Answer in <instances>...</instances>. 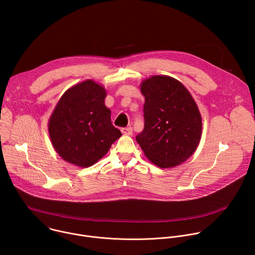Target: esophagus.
<instances>
[{
  "mask_svg": "<svg viewBox=\"0 0 255 255\" xmlns=\"http://www.w3.org/2000/svg\"><path fill=\"white\" fill-rule=\"evenodd\" d=\"M122 133L124 134V135H132V133H133V129H132V127H127V128H122Z\"/></svg>",
  "mask_w": 255,
  "mask_h": 255,
  "instance_id": "esophagus-1",
  "label": "esophagus"
}]
</instances>
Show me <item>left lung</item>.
<instances>
[{
	"label": "left lung",
	"mask_w": 255,
	"mask_h": 255,
	"mask_svg": "<svg viewBox=\"0 0 255 255\" xmlns=\"http://www.w3.org/2000/svg\"><path fill=\"white\" fill-rule=\"evenodd\" d=\"M145 98L144 129L136 136L141 149L161 168L185 162L202 137V116L188 89L168 76H151L140 84Z\"/></svg>",
	"instance_id": "left-lung-1"
}]
</instances>
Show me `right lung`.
Returning <instances> with one entry per match:
<instances>
[{"label": "right lung", "mask_w": 255, "mask_h": 255, "mask_svg": "<svg viewBox=\"0 0 255 255\" xmlns=\"http://www.w3.org/2000/svg\"><path fill=\"white\" fill-rule=\"evenodd\" d=\"M104 86L87 80L70 87L57 102L48 121L53 148L68 163L89 167L104 157L122 136L105 105Z\"/></svg>", "instance_id": "1"}]
</instances>
